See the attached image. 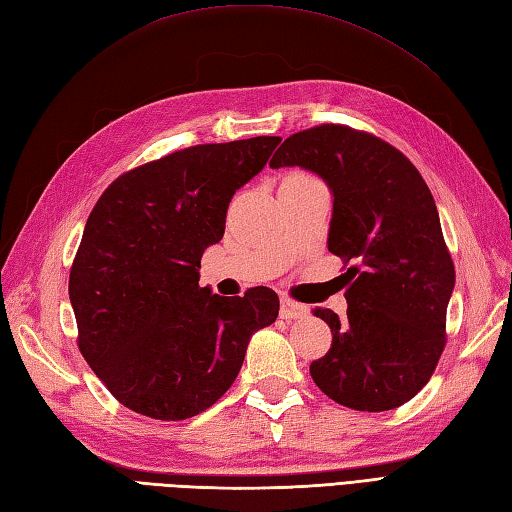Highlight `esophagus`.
<instances>
[{
    "instance_id": "esophagus-1",
    "label": "esophagus",
    "mask_w": 512,
    "mask_h": 512,
    "mask_svg": "<svg viewBox=\"0 0 512 512\" xmlns=\"http://www.w3.org/2000/svg\"><path fill=\"white\" fill-rule=\"evenodd\" d=\"M307 314H310V310H307L305 305L296 303L292 299H281V318L296 320V318H305Z\"/></svg>"
}]
</instances>
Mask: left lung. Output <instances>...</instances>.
<instances>
[{
	"label": "left lung",
	"mask_w": 512,
	"mask_h": 512,
	"mask_svg": "<svg viewBox=\"0 0 512 512\" xmlns=\"http://www.w3.org/2000/svg\"><path fill=\"white\" fill-rule=\"evenodd\" d=\"M270 168L323 178L334 209L329 253L353 264L347 314L316 310L331 349L310 364L316 386L342 406L384 412L430 382L445 347L456 285L434 198L419 170L386 141L325 124L288 137Z\"/></svg>",
	"instance_id": "8db88e82"
}]
</instances>
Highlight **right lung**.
<instances>
[{
  "label": "right lung",
  "instance_id": "right-lung-1",
  "mask_svg": "<svg viewBox=\"0 0 512 512\" xmlns=\"http://www.w3.org/2000/svg\"><path fill=\"white\" fill-rule=\"evenodd\" d=\"M281 137L178 150L130 170L95 202L69 272L78 347L111 395L159 421L211 408L240 373L279 296L200 288V259L224 235L233 194Z\"/></svg>",
  "mask_w": 512,
  "mask_h": 512
}]
</instances>
